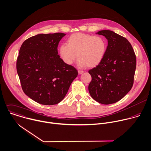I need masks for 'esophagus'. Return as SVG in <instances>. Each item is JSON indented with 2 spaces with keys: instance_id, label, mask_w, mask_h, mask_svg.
I'll list each match as a JSON object with an SVG mask.
<instances>
[{
  "instance_id": "obj_1",
  "label": "esophagus",
  "mask_w": 151,
  "mask_h": 151,
  "mask_svg": "<svg viewBox=\"0 0 151 151\" xmlns=\"http://www.w3.org/2000/svg\"><path fill=\"white\" fill-rule=\"evenodd\" d=\"M78 74H83V73H84V71H83L78 70Z\"/></svg>"
}]
</instances>
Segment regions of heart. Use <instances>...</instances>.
Instances as JSON below:
<instances>
[{"label":"heart","mask_w":151,"mask_h":151,"mask_svg":"<svg viewBox=\"0 0 151 151\" xmlns=\"http://www.w3.org/2000/svg\"><path fill=\"white\" fill-rule=\"evenodd\" d=\"M106 47V40L102 36L77 33L68 37L67 44L60 46L58 51L66 64H72L77 54V64L80 67L92 68L102 61Z\"/></svg>","instance_id":"b5f03b06"}]
</instances>
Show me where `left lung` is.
Instances as JSON below:
<instances>
[{
    "instance_id": "1",
    "label": "left lung",
    "mask_w": 151,
    "mask_h": 151,
    "mask_svg": "<svg viewBox=\"0 0 151 151\" xmlns=\"http://www.w3.org/2000/svg\"><path fill=\"white\" fill-rule=\"evenodd\" d=\"M96 34L105 36L108 46L102 61L88 71L92 81L88 88L93 99L108 105L121 100L131 90L136 58L131 44L125 37L107 29Z\"/></svg>"
}]
</instances>
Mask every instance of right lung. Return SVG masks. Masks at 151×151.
<instances>
[{"mask_svg": "<svg viewBox=\"0 0 151 151\" xmlns=\"http://www.w3.org/2000/svg\"><path fill=\"white\" fill-rule=\"evenodd\" d=\"M64 33L39 34L25 40L17 61V70L24 93L35 102L56 105L68 92L78 72L66 64L58 52Z\"/></svg>", "mask_w": 151, "mask_h": 151, "instance_id": "add662e5", "label": "right lung"}]
</instances>
